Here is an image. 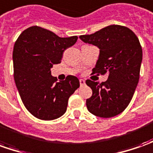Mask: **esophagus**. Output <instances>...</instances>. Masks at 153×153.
<instances>
[{
    "mask_svg": "<svg viewBox=\"0 0 153 153\" xmlns=\"http://www.w3.org/2000/svg\"><path fill=\"white\" fill-rule=\"evenodd\" d=\"M79 84H80V85L82 86V85H85V80H84V79H79Z\"/></svg>",
    "mask_w": 153,
    "mask_h": 153,
    "instance_id": "34e87169",
    "label": "esophagus"
}]
</instances>
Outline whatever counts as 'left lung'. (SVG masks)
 Masks as SVG:
<instances>
[{
    "label": "left lung",
    "instance_id": "left-lung-1",
    "mask_svg": "<svg viewBox=\"0 0 153 153\" xmlns=\"http://www.w3.org/2000/svg\"><path fill=\"white\" fill-rule=\"evenodd\" d=\"M79 38L100 49L93 74H109L101 84L86 80L93 91L86 100L88 111L103 118L119 115L128 106L139 81L142 49L138 37L126 27L111 25Z\"/></svg>",
    "mask_w": 153,
    "mask_h": 153
}]
</instances>
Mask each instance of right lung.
<instances>
[{
	"label": "right lung",
	"instance_id": "right-lung-1",
	"mask_svg": "<svg viewBox=\"0 0 153 153\" xmlns=\"http://www.w3.org/2000/svg\"><path fill=\"white\" fill-rule=\"evenodd\" d=\"M78 37H60L49 30L33 26L24 30L13 48L16 86L25 107L40 120L62 116L68 98L79 87V80L68 75L57 82L51 75L53 64L61 62L65 49L73 46Z\"/></svg>",
	"mask_w": 153,
	"mask_h": 153
}]
</instances>
